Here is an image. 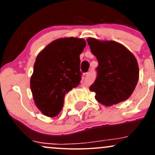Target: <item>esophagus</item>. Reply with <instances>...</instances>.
I'll list each match as a JSON object with an SVG mask.
<instances>
[{
    "mask_svg": "<svg viewBox=\"0 0 155 155\" xmlns=\"http://www.w3.org/2000/svg\"><path fill=\"white\" fill-rule=\"evenodd\" d=\"M88 75H89V73L85 74H84V76H85V77H83V79H84V78H86V77H87V76H88Z\"/></svg>",
    "mask_w": 155,
    "mask_h": 155,
    "instance_id": "esophagus-1",
    "label": "esophagus"
}]
</instances>
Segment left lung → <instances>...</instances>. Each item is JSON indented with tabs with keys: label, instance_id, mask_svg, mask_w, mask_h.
Segmentation results:
<instances>
[{
	"label": "left lung",
	"instance_id": "8db88e82",
	"mask_svg": "<svg viewBox=\"0 0 155 155\" xmlns=\"http://www.w3.org/2000/svg\"><path fill=\"white\" fill-rule=\"evenodd\" d=\"M87 42L98 61L97 77L90 86L95 98L106 106L127 100L139 79L135 57L125 46L115 41H101L89 38Z\"/></svg>",
	"mask_w": 155,
	"mask_h": 155
}]
</instances>
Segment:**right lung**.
Instances as JSON below:
<instances>
[{
    "instance_id": "add662e5",
    "label": "right lung",
    "mask_w": 155,
    "mask_h": 155,
    "mask_svg": "<svg viewBox=\"0 0 155 155\" xmlns=\"http://www.w3.org/2000/svg\"><path fill=\"white\" fill-rule=\"evenodd\" d=\"M86 41L77 38H59L37 56L30 88L35 104L48 117L60 113L65 94L80 84V58Z\"/></svg>"
}]
</instances>
